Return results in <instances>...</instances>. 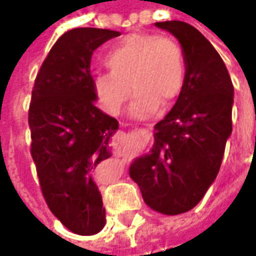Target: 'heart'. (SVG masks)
<instances>
[{"label":"heart","instance_id":"obj_1","mask_svg":"<svg viewBox=\"0 0 256 256\" xmlns=\"http://www.w3.org/2000/svg\"><path fill=\"white\" fill-rule=\"evenodd\" d=\"M104 64L110 72L94 78L96 100L111 115L122 112L134 90L131 112L136 118L156 114L161 104L171 105L184 90L185 60L172 38L155 34H132L112 46Z\"/></svg>","mask_w":256,"mask_h":256}]
</instances>
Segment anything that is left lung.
Masks as SVG:
<instances>
[{
    "label": "left lung",
    "instance_id": "left-lung-1",
    "mask_svg": "<svg viewBox=\"0 0 256 256\" xmlns=\"http://www.w3.org/2000/svg\"><path fill=\"white\" fill-rule=\"evenodd\" d=\"M155 25L180 41L185 84L155 125L151 151L131 164L130 176L151 210L178 215L201 201L218 175L232 132L234 85L220 54L196 28L182 21Z\"/></svg>",
    "mask_w": 256,
    "mask_h": 256
}]
</instances>
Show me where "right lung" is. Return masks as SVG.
<instances>
[{"mask_svg":"<svg viewBox=\"0 0 256 256\" xmlns=\"http://www.w3.org/2000/svg\"><path fill=\"white\" fill-rule=\"evenodd\" d=\"M121 35L74 28L58 38L35 78L28 111L31 155L48 208L66 230L94 235L105 225L102 196L92 180L111 156L118 121L95 106L92 52Z\"/></svg>","mask_w":256,"mask_h":256,"instance_id":"add662e5","label":"right lung"}]
</instances>
